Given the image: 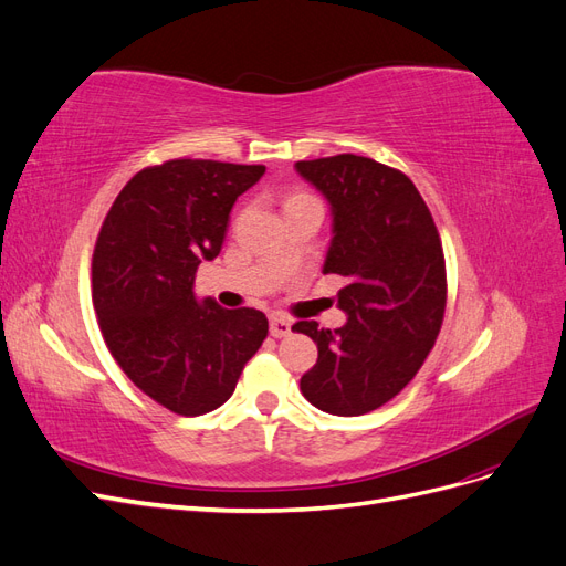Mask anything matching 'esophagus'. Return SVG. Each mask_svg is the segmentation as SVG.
<instances>
[{
    "instance_id": "1",
    "label": "esophagus",
    "mask_w": 566,
    "mask_h": 566,
    "mask_svg": "<svg viewBox=\"0 0 566 566\" xmlns=\"http://www.w3.org/2000/svg\"><path fill=\"white\" fill-rule=\"evenodd\" d=\"M290 328H293V323H290V321L283 318V316H273L271 323H269V333H271L273 337H285V335H290Z\"/></svg>"
}]
</instances>
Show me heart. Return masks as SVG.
I'll return each mask as SVG.
<instances>
[{"mask_svg": "<svg viewBox=\"0 0 566 566\" xmlns=\"http://www.w3.org/2000/svg\"><path fill=\"white\" fill-rule=\"evenodd\" d=\"M304 198H314V196H310V193H304V191H295V193H290V196H287L285 205H290V202H295V200H304Z\"/></svg>", "mask_w": 566, "mask_h": 566, "instance_id": "heart-1", "label": "heart"}]
</instances>
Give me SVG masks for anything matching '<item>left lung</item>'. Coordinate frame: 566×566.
<instances>
[{
    "instance_id": "8db88e82",
    "label": "left lung",
    "mask_w": 566,
    "mask_h": 566,
    "mask_svg": "<svg viewBox=\"0 0 566 566\" xmlns=\"http://www.w3.org/2000/svg\"><path fill=\"white\" fill-rule=\"evenodd\" d=\"M295 167L333 208L323 273L347 279L337 302L349 316L335 331L316 321L293 325L318 347L300 389L325 413L364 416L397 397L434 347L447 312L441 238L401 169L354 153Z\"/></svg>"
}]
</instances>
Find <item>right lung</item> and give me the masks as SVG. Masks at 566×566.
<instances>
[{"label": "right lung", "mask_w": 566, "mask_h": 566, "mask_svg": "<svg viewBox=\"0 0 566 566\" xmlns=\"http://www.w3.org/2000/svg\"><path fill=\"white\" fill-rule=\"evenodd\" d=\"M264 165L177 158L136 172L115 198L92 256V300L117 366L177 416L224 403L262 347L256 310L198 302L193 281L224 243L235 198Z\"/></svg>", "instance_id": "1"}]
</instances>
